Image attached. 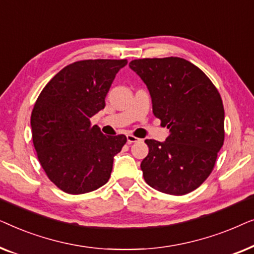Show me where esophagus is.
<instances>
[{
	"label": "esophagus",
	"instance_id": "34e87169",
	"mask_svg": "<svg viewBox=\"0 0 254 254\" xmlns=\"http://www.w3.org/2000/svg\"><path fill=\"white\" fill-rule=\"evenodd\" d=\"M140 141H141V138L134 136V135H131V134H128V135H127V142H128V143H129V144L135 143V142H140Z\"/></svg>",
	"mask_w": 254,
	"mask_h": 254
}]
</instances>
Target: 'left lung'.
<instances>
[{
  "mask_svg": "<svg viewBox=\"0 0 254 254\" xmlns=\"http://www.w3.org/2000/svg\"><path fill=\"white\" fill-rule=\"evenodd\" d=\"M129 67L147 85L155 117L170 129L165 142L145 140V183L171 195L192 192L209 177L224 142L220 92L200 68L182 58L137 59Z\"/></svg>",
  "mask_w": 254,
  "mask_h": 254,
  "instance_id": "obj_1",
  "label": "left lung"
}]
</instances>
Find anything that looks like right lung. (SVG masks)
<instances>
[{"instance_id":"obj_1","label":"right lung","mask_w":254,"mask_h":254,"mask_svg":"<svg viewBox=\"0 0 254 254\" xmlns=\"http://www.w3.org/2000/svg\"><path fill=\"white\" fill-rule=\"evenodd\" d=\"M127 60H82L58 72L40 92L31 114L38 159L55 186L69 194L92 192L109 182L113 157L127 142L106 136L90 118Z\"/></svg>"}]
</instances>
